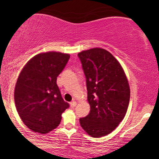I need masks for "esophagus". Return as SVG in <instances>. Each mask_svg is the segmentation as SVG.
I'll return each mask as SVG.
<instances>
[{"mask_svg": "<svg viewBox=\"0 0 159 159\" xmlns=\"http://www.w3.org/2000/svg\"><path fill=\"white\" fill-rule=\"evenodd\" d=\"M76 105H77V102L75 101H73L72 102H71V103H70V106H71V108H75Z\"/></svg>", "mask_w": 159, "mask_h": 159, "instance_id": "34e87169", "label": "esophagus"}]
</instances>
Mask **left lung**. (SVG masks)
<instances>
[{"mask_svg": "<svg viewBox=\"0 0 159 159\" xmlns=\"http://www.w3.org/2000/svg\"><path fill=\"white\" fill-rule=\"evenodd\" d=\"M86 78L90 113L80 119L81 127L93 138L107 135L125 118L130 90L119 62L103 48L78 53Z\"/></svg>", "mask_w": 159, "mask_h": 159, "instance_id": "1", "label": "left lung"}]
</instances>
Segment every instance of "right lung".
Returning <instances> with one entry per match:
<instances>
[{
    "label": "right lung",
    "mask_w": 159,
    "mask_h": 159,
    "mask_svg": "<svg viewBox=\"0 0 159 159\" xmlns=\"http://www.w3.org/2000/svg\"><path fill=\"white\" fill-rule=\"evenodd\" d=\"M69 58V54L58 52L40 53L21 70L14 90L15 105L21 120L32 131L42 134L52 131L69 107L56 84Z\"/></svg>",
    "instance_id": "add662e5"
}]
</instances>
